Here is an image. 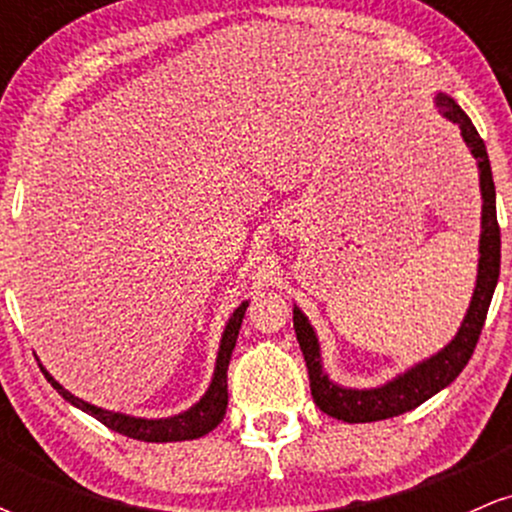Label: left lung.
Listing matches in <instances>:
<instances>
[{
  "mask_svg": "<svg viewBox=\"0 0 512 512\" xmlns=\"http://www.w3.org/2000/svg\"><path fill=\"white\" fill-rule=\"evenodd\" d=\"M436 105L440 108V113L460 127L462 139L472 149V154L479 163L484 207H481V257L477 289H474L472 303H469L467 315H464L460 332L455 334V339L443 351H438L428 361L419 363V366L407 370L404 375H399L392 383L375 387V390H346V387L334 385L322 373L320 344H317V337L313 327H310L308 317L298 308H293V330H296L298 344H301V351L305 356V366H308L310 392H313L315 404L320 407V411H325V414H330L339 421H346V424H370V421L392 419V416L416 409L428 397H433L443 387H448L462 373V368L467 366L474 349H477L481 327H484L493 291H496L498 272H501V228H498L496 219V187H493L489 154H486L484 139L479 137L477 127L472 125V120H469L460 105L452 101L450 96H445V93H438Z\"/></svg>",
  "mask_w": 512,
  "mask_h": 512,
  "instance_id": "1",
  "label": "left lung"
}]
</instances>
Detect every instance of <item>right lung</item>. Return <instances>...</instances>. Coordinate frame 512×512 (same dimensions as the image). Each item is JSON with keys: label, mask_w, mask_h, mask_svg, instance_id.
I'll return each mask as SVG.
<instances>
[{"label": "right lung", "mask_w": 512, "mask_h": 512, "mask_svg": "<svg viewBox=\"0 0 512 512\" xmlns=\"http://www.w3.org/2000/svg\"><path fill=\"white\" fill-rule=\"evenodd\" d=\"M245 308H248V303L240 305L236 313H233L231 320H228L226 332H223L221 337L219 358H216L214 380H211L207 395L199 399L192 409L182 411L178 416H170V419H134V416L98 409L93 407V404L84 402V399L74 397L72 392L64 390V387L57 383V380L52 378L43 366H40V370H43V375L48 378V383L55 387V390L60 392L69 404H74V407H79L81 411H86V414H91L93 419L101 421V424L108 426L110 431L122 433V436L134 438V440H144V443H173V440L202 438L204 433L214 431V428L221 424L223 414H226V404H228L226 373H228V363H231L233 349H236V339H238L240 325H243Z\"/></svg>", "instance_id": "right-lung-1"}]
</instances>
